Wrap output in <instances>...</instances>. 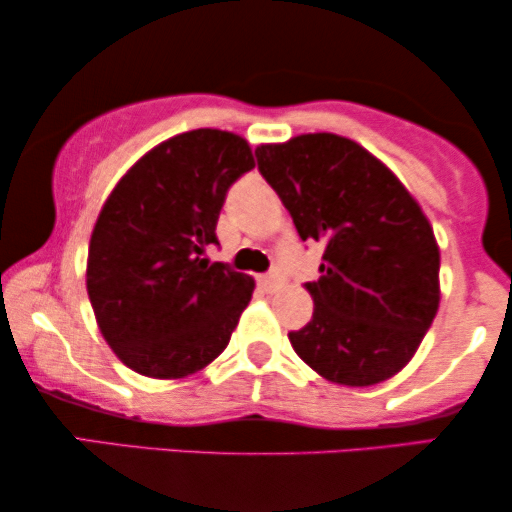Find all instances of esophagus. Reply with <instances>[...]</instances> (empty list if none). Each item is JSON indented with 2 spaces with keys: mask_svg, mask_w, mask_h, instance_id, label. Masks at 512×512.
Wrapping results in <instances>:
<instances>
[{
  "mask_svg": "<svg viewBox=\"0 0 512 512\" xmlns=\"http://www.w3.org/2000/svg\"><path fill=\"white\" fill-rule=\"evenodd\" d=\"M257 281H260V286L267 290V293H271V290H276L278 286H281V278H278L276 274H262V276H257Z\"/></svg>",
  "mask_w": 512,
  "mask_h": 512,
  "instance_id": "esophagus-1",
  "label": "esophagus"
}]
</instances>
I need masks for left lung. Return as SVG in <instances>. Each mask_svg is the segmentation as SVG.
I'll return each instance as SVG.
<instances>
[{
	"label": "left lung",
	"instance_id": "left-lung-1",
	"mask_svg": "<svg viewBox=\"0 0 512 512\" xmlns=\"http://www.w3.org/2000/svg\"><path fill=\"white\" fill-rule=\"evenodd\" d=\"M302 241L323 243L312 321L290 331L304 364L338 385L383 383L409 364L439 307V248L401 181L338 134L255 151Z\"/></svg>",
	"mask_w": 512,
	"mask_h": 512
}]
</instances>
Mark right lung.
<instances>
[{"label":"right lung","instance_id":"1","mask_svg":"<svg viewBox=\"0 0 512 512\" xmlns=\"http://www.w3.org/2000/svg\"><path fill=\"white\" fill-rule=\"evenodd\" d=\"M255 167L248 141L193 129L148 151L118 181L89 241L87 293L122 364L184 378L229 345L255 281L203 260L231 186Z\"/></svg>","mask_w":512,"mask_h":512}]
</instances>
